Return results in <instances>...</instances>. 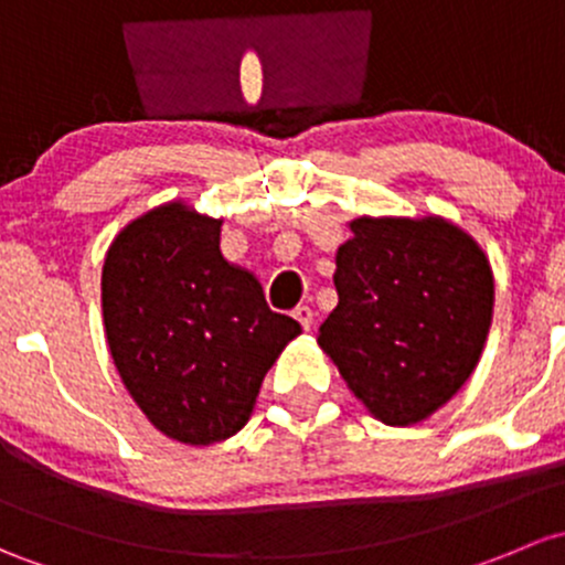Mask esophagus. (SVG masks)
<instances>
[{
    "label": "esophagus",
    "mask_w": 565,
    "mask_h": 565,
    "mask_svg": "<svg viewBox=\"0 0 565 565\" xmlns=\"http://www.w3.org/2000/svg\"><path fill=\"white\" fill-rule=\"evenodd\" d=\"M294 318L301 323V329H305V331H310L312 323H316V312H312V307H307V305L296 307Z\"/></svg>",
    "instance_id": "1"
}]
</instances>
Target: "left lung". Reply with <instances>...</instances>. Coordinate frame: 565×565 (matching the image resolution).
<instances>
[{"label": "left lung", "mask_w": 565, "mask_h": 565, "mask_svg": "<svg viewBox=\"0 0 565 565\" xmlns=\"http://www.w3.org/2000/svg\"><path fill=\"white\" fill-rule=\"evenodd\" d=\"M351 231L318 345L372 416L408 427L479 364L495 305L490 260L444 217H359Z\"/></svg>", "instance_id": "left-lung-1"}]
</instances>
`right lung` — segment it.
I'll return each instance as SVG.
<instances>
[{
    "mask_svg": "<svg viewBox=\"0 0 565 565\" xmlns=\"http://www.w3.org/2000/svg\"><path fill=\"white\" fill-rule=\"evenodd\" d=\"M220 225L162 203L110 242L103 323L121 383L168 438L209 446L247 424L264 375L301 334L220 253Z\"/></svg>",
    "mask_w": 565,
    "mask_h": 565,
    "instance_id": "right-lung-1",
    "label": "right lung"
}]
</instances>
